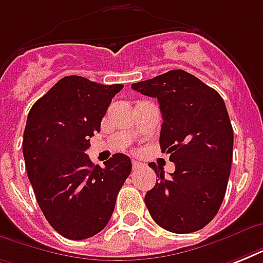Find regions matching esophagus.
<instances>
[{
    "instance_id": "34e87169",
    "label": "esophagus",
    "mask_w": 263,
    "mask_h": 263,
    "mask_svg": "<svg viewBox=\"0 0 263 263\" xmlns=\"http://www.w3.org/2000/svg\"><path fill=\"white\" fill-rule=\"evenodd\" d=\"M142 162H140V161H136V160H134L132 161V166H134V169H138V168H140V166H142Z\"/></svg>"
}]
</instances>
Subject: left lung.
Listing matches in <instances>:
<instances>
[{"label": "left lung", "instance_id": "obj_1", "mask_svg": "<svg viewBox=\"0 0 263 263\" xmlns=\"http://www.w3.org/2000/svg\"><path fill=\"white\" fill-rule=\"evenodd\" d=\"M158 99L164 123L160 146L171 154L175 172L162 168L144 203L161 228L173 233L199 231L214 218L228 185L233 154V129L224 99L191 73L173 69L131 86Z\"/></svg>", "mask_w": 263, "mask_h": 263}]
</instances>
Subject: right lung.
I'll return each mask as SVG.
<instances>
[{"mask_svg": "<svg viewBox=\"0 0 263 263\" xmlns=\"http://www.w3.org/2000/svg\"><path fill=\"white\" fill-rule=\"evenodd\" d=\"M123 87L65 76L32 105L27 117V175L49 224L71 240L94 236L106 227L131 173L125 154L117 153L101 168L84 153L94 132L101 131L111 98Z\"/></svg>", "mask_w": 263, "mask_h": 263, "instance_id": "obj_1", "label": "right lung"}]
</instances>
